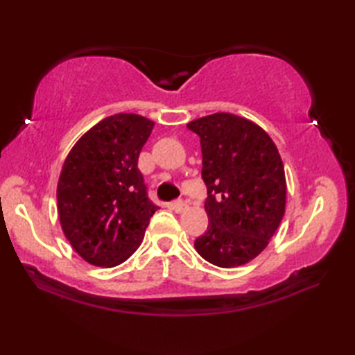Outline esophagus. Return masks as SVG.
Returning a JSON list of instances; mask_svg holds the SVG:
<instances>
[{"mask_svg":"<svg viewBox=\"0 0 355 355\" xmlns=\"http://www.w3.org/2000/svg\"><path fill=\"white\" fill-rule=\"evenodd\" d=\"M172 209L175 210V212L182 214V212H184V210L187 209V202H186V201H183V200H177V201H173Z\"/></svg>","mask_w":355,"mask_h":355,"instance_id":"34e87169","label":"esophagus"}]
</instances>
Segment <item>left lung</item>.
I'll list each match as a JSON object with an SVG mask.
<instances>
[{
	"label": "left lung",
	"mask_w": 355,
	"mask_h": 355,
	"mask_svg": "<svg viewBox=\"0 0 355 355\" xmlns=\"http://www.w3.org/2000/svg\"><path fill=\"white\" fill-rule=\"evenodd\" d=\"M200 135L207 187V230L195 248L216 267L233 268L256 258L285 214L286 183L281 155L261 126L230 112L187 123Z\"/></svg>",
	"instance_id": "8db88e82"
}]
</instances>
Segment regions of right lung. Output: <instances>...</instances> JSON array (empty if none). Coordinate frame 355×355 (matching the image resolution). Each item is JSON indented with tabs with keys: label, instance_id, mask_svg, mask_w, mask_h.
Segmentation results:
<instances>
[{
	"label": "right lung",
	"instance_id": "add662e5",
	"mask_svg": "<svg viewBox=\"0 0 355 355\" xmlns=\"http://www.w3.org/2000/svg\"><path fill=\"white\" fill-rule=\"evenodd\" d=\"M154 122L110 116L67 155L58 183V214L71 247L87 262L114 267L137 250L158 209L137 168Z\"/></svg>",
	"mask_w": 355,
	"mask_h": 355
}]
</instances>
